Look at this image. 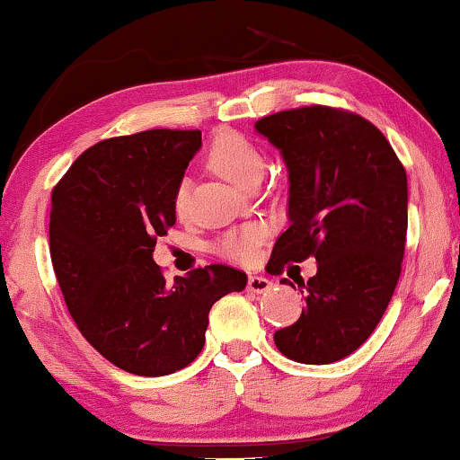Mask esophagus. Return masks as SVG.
I'll return each instance as SVG.
<instances>
[{
	"label": "esophagus",
	"mask_w": 460,
	"mask_h": 460,
	"mask_svg": "<svg viewBox=\"0 0 460 460\" xmlns=\"http://www.w3.org/2000/svg\"><path fill=\"white\" fill-rule=\"evenodd\" d=\"M273 287L271 280H267L263 276H250L248 278V290L250 293H267Z\"/></svg>",
	"instance_id": "1"
}]
</instances>
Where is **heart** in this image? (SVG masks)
<instances>
[{
	"label": "heart",
	"instance_id": "b5f03b06",
	"mask_svg": "<svg viewBox=\"0 0 460 460\" xmlns=\"http://www.w3.org/2000/svg\"><path fill=\"white\" fill-rule=\"evenodd\" d=\"M208 165L218 176H223L237 187H250L254 180H259L265 172V159L257 148V144L250 142L246 136L237 131H223L212 139L208 148ZM189 206V184L180 182L173 193V212L182 217ZM267 237L263 225H246L242 229L229 231L220 237L217 243V252L220 257L234 261V263H250L257 254V250Z\"/></svg>",
	"mask_w": 460,
	"mask_h": 460
}]
</instances>
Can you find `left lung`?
Wrapping results in <instances>:
<instances>
[{"mask_svg": "<svg viewBox=\"0 0 460 460\" xmlns=\"http://www.w3.org/2000/svg\"><path fill=\"white\" fill-rule=\"evenodd\" d=\"M254 127L280 150L290 184V226L267 267L318 263L316 276L297 282L305 288L297 323L273 341L297 363H335L374 333L391 304L408 235V176L382 131L346 110H284Z\"/></svg>", "mask_w": 460, "mask_h": 460, "instance_id": "left-lung-1", "label": "left lung"}]
</instances>
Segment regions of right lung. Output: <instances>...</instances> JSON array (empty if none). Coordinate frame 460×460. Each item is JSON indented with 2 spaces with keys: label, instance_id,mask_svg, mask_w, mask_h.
Masks as SVG:
<instances>
[{
  "label": "right lung",
  "instance_id": "obj_1",
  "mask_svg": "<svg viewBox=\"0 0 460 460\" xmlns=\"http://www.w3.org/2000/svg\"><path fill=\"white\" fill-rule=\"evenodd\" d=\"M201 131L150 129L84 150L52 189L50 259L75 327L136 376H167L206 344L208 314L248 278L208 265L165 282L156 240L176 225L173 193Z\"/></svg>",
  "mask_w": 460,
  "mask_h": 460
}]
</instances>
